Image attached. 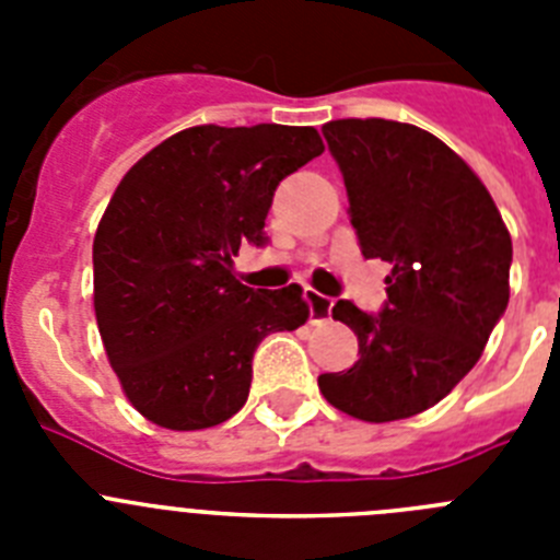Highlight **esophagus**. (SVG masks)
<instances>
[{
	"mask_svg": "<svg viewBox=\"0 0 560 560\" xmlns=\"http://www.w3.org/2000/svg\"><path fill=\"white\" fill-rule=\"evenodd\" d=\"M305 303H308V311H311V323L330 316V308H334V300L325 294H319V291H314V289H305Z\"/></svg>",
	"mask_w": 560,
	"mask_h": 560,
	"instance_id": "esophagus-1",
	"label": "esophagus"
}]
</instances>
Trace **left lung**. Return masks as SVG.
Segmentation results:
<instances>
[{
	"label": "left lung",
	"mask_w": 560,
	"mask_h": 560,
	"mask_svg": "<svg viewBox=\"0 0 560 560\" xmlns=\"http://www.w3.org/2000/svg\"><path fill=\"white\" fill-rule=\"evenodd\" d=\"M323 133L361 255L393 275L378 314L334 305L361 355L319 375V393L368 423L412 418L468 375L508 308L511 232L477 173L434 133L381 117L330 120Z\"/></svg>",
	"instance_id": "1"
}]
</instances>
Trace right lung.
Returning <instances> with one entry per match:
<instances>
[{
	"label": "right lung",
	"mask_w": 560,
	"mask_h": 560,
	"mask_svg": "<svg viewBox=\"0 0 560 560\" xmlns=\"http://www.w3.org/2000/svg\"><path fill=\"white\" fill-rule=\"evenodd\" d=\"M325 151L311 126H192L148 151L95 232V316L131 407L173 432L219 427L249 398L252 355L296 330V283L249 289L241 244H266L277 185Z\"/></svg>",
	"instance_id": "1"
}]
</instances>
